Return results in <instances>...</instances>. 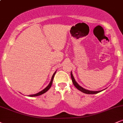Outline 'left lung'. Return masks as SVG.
Instances as JSON below:
<instances>
[{"label": "left lung", "instance_id": "obj_1", "mask_svg": "<svg viewBox=\"0 0 123 123\" xmlns=\"http://www.w3.org/2000/svg\"><path fill=\"white\" fill-rule=\"evenodd\" d=\"M70 75H71L72 80V82L73 83V84H74V86H75L76 88L78 89L79 90H80V91H81L82 92L85 93V94H95L101 92V91H90V90H86V89H84V88H83V87H81V86L79 85L78 83L76 82V80H74V77H73V76L72 74V72H71V74H70Z\"/></svg>", "mask_w": 123, "mask_h": 123}]
</instances>
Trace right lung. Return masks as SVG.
<instances>
[{
	"label": "right lung",
	"instance_id": "right-lung-1",
	"mask_svg": "<svg viewBox=\"0 0 123 123\" xmlns=\"http://www.w3.org/2000/svg\"><path fill=\"white\" fill-rule=\"evenodd\" d=\"M55 73H56V72H55L54 73V74H53V76H52V78H51V80L50 83H49V85H48V86H47V87H46V88L44 89V90H42V91H40V92H39L37 93V94H33V95H29V97H36V96L40 95H42V94H44V93H45L46 92H47L48 90H49V89L50 88V87H51L52 84H53V79H54V76H55Z\"/></svg>",
	"mask_w": 123,
	"mask_h": 123
}]
</instances>
